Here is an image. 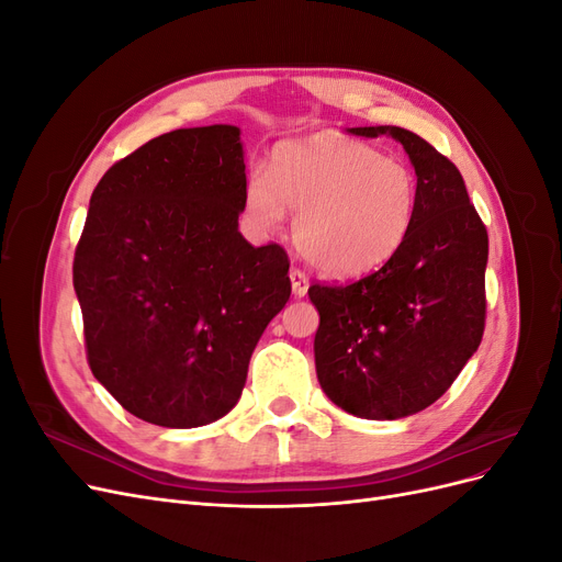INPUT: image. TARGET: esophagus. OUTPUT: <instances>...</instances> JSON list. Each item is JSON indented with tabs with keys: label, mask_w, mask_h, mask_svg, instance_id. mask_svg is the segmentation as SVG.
Listing matches in <instances>:
<instances>
[{
	"label": "esophagus",
	"mask_w": 562,
	"mask_h": 562,
	"mask_svg": "<svg viewBox=\"0 0 562 562\" xmlns=\"http://www.w3.org/2000/svg\"><path fill=\"white\" fill-rule=\"evenodd\" d=\"M291 283H293V293H295L297 297H304V295H307L310 279H307V274H304L302 269H297V267H293V269H291Z\"/></svg>",
	"instance_id": "obj_1"
}]
</instances>
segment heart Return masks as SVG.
<instances>
[{"label":"heart","instance_id":"b5f03b06","mask_svg":"<svg viewBox=\"0 0 562 562\" xmlns=\"http://www.w3.org/2000/svg\"><path fill=\"white\" fill-rule=\"evenodd\" d=\"M419 187L413 168L333 131L283 143L269 178L246 182L255 223L277 227L295 213L302 258L330 277H361L389 262L413 229Z\"/></svg>","mask_w":562,"mask_h":562}]
</instances>
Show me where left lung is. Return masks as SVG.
Instances as JSON below:
<instances>
[{
	"label": "left lung",
	"mask_w": 562,
	"mask_h": 562,
	"mask_svg": "<svg viewBox=\"0 0 562 562\" xmlns=\"http://www.w3.org/2000/svg\"><path fill=\"white\" fill-rule=\"evenodd\" d=\"M391 135L411 157L417 215L398 252L372 274L314 283L316 375L326 396L363 419H401L446 394L485 330L487 229L457 166L401 126L351 128Z\"/></svg>",
	"instance_id": "obj_1"
}]
</instances>
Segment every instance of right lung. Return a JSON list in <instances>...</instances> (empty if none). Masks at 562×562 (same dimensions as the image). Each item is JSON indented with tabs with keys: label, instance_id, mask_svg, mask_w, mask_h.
Returning <instances> with one entry per match:
<instances>
[{
	"label": "right lung",
	"instance_id": "obj_1",
	"mask_svg": "<svg viewBox=\"0 0 562 562\" xmlns=\"http://www.w3.org/2000/svg\"><path fill=\"white\" fill-rule=\"evenodd\" d=\"M241 131L178 128L100 178L72 283L95 380L168 429L225 417L255 345L291 297L288 255L239 232Z\"/></svg>",
	"mask_w": 562,
	"mask_h": 562
}]
</instances>
